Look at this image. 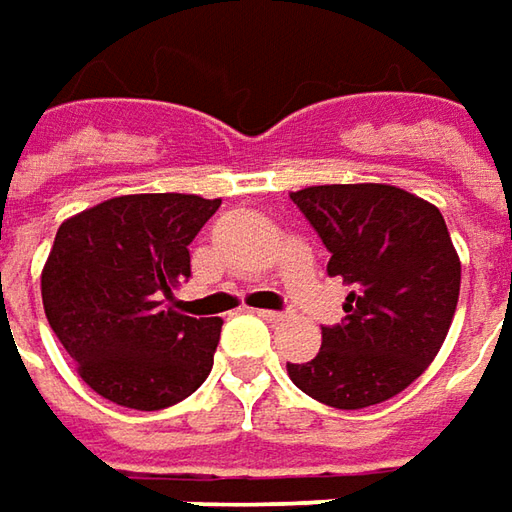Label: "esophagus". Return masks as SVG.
<instances>
[{"instance_id":"esophagus-1","label":"esophagus","mask_w":512,"mask_h":512,"mask_svg":"<svg viewBox=\"0 0 512 512\" xmlns=\"http://www.w3.org/2000/svg\"><path fill=\"white\" fill-rule=\"evenodd\" d=\"M265 322H270V325H279V322H285L287 316L285 313H279V310H256Z\"/></svg>"}]
</instances>
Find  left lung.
I'll return each instance as SVG.
<instances>
[{"instance_id":"8db88e82","label":"left lung","mask_w":512,"mask_h":512,"mask_svg":"<svg viewBox=\"0 0 512 512\" xmlns=\"http://www.w3.org/2000/svg\"><path fill=\"white\" fill-rule=\"evenodd\" d=\"M350 287L342 325L287 376L336 410L387 402L436 359L459 305L462 262L439 207L393 185H316L290 193Z\"/></svg>"}]
</instances>
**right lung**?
<instances>
[{"label":"right lung","mask_w":512,"mask_h":512,"mask_svg":"<svg viewBox=\"0 0 512 512\" xmlns=\"http://www.w3.org/2000/svg\"><path fill=\"white\" fill-rule=\"evenodd\" d=\"M222 199L133 193L88 207L56 230L42 305L90 390L133 410H162L205 382L222 319L173 310L190 276L187 245Z\"/></svg>","instance_id":"right-lung-1"}]
</instances>
